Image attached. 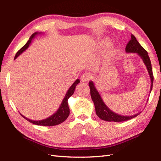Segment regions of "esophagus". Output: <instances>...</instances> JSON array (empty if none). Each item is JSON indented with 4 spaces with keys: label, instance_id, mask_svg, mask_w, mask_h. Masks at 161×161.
<instances>
[{
    "label": "esophagus",
    "instance_id": "34e87169",
    "mask_svg": "<svg viewBox=\"0 0 161 161\" xmlns=\"http://www.w3.org/2000/svg\"><path fill=\"white\" fill-rule=\"evenodd\" d=\"M91 79V76L88 73H85V74L82 75L80 76V80L82 82H87Z\"/></svg>",
    "mask_w": 161,
    "mask_h": 161
}]
</instances>
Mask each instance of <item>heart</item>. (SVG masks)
Listing matches in <instances>:
<instances>
[{
  "label": "heart",
  "instance_id": "1",
  "mask_svg": "<svg viewBox=\"0 0 161 161\" xmlns=\"http://www.w3.org/2000/svg\"><path fill=\"white\" fill-rule=\"evenodd\" d=\"M106 42H107V41H101L100 43H101V44H103V43H105ZM111 52H111V51H110V52H109V54H110V53H111Z\"/></svg>",
  "mask_w": 161,
  "mask_h": 161
}]
</instances>
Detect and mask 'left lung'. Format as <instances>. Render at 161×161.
Masks as SVG:
<instances>
[{
	"label": "left lung",
	"instance_id": "obj_1",
	"mask_svg": "<svg viewBox=\"0 0 161 161\" xmlns=\"http://www.w3.org/2000/svg\"><path fill=\"white\" fill-rule=\"evenodd\" d=\"M125 52L127 53H138V55L142 58V60L144 62L145 66H147L148 72L150 75V81H151L150 92H151L153 89L154 76L153 74L152 64H151L150 58L148 55V52L146 51L143 48V47L140 44L139 42L137 41V40H136L135 36L132 35V34L131 35L130 40L128 43L127 46H126ZM89 85L90 86L91 99L92 101H93L94 105H95L96 114L102 120L107 121H115V122H119V121H127V120L132 119L140 114V113H138L133 115L127 116V115H119L118 114L115 113L114 111H112L109 108H108V106L105 104L103 99L101 98L100 94L99 93V92L96 89L93 82L90 81L89 82Z\"/></svg>",
	"mask_w": 161,
	"mask_h": 161
}]
</instances>
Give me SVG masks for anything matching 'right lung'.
<instances>
[{
	"label": "right lung",
	"instance_id": "add662e5",
	"mask_svg": "<svg viewBox=\"0 0 161 161\" xmlns=\"http://www.w3.org/2000/svg\"><path fill=\"white\" fill-rule=\"evenodd\" d=\"M38 34H41V33L36 32V33L32 34L31 37H30V39H29L27 42L26 43V44L24 46H23L21 49L17 52L16 55H15V56H14V60H15L16 58L21 54V53H22L24 51L27 49V48L29 47V46H30L33 39L36 36L38 35ZM79 82H80L79 79H76L75 80V82L72 85V86L70 87L69 90H68V91L66 92V94L64 97V99H63L62 101V103L60 106V108H58V109L56 111V113L53 114L52 115L48 117V118L42 119V120L36 121V120H31L30 119H28V118H25V117L21 113H20V114L25 119L30 121V122H31L33 124L38 125L52 126V125H58V124L62 123L63 121H64L67 119V118L69 117V115L70 114V109L69 107V103H68V99H69V97L70 96H72L73 95V93H74L76 86L79 83Z\"/></svg>",
	"mask_w": 161,
	"mask_h": 161
}]
</instances>
